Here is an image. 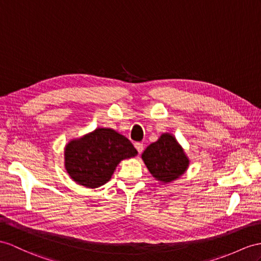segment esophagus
<instances>
[{"mask_svg": "<svg viewBox=\"0 0 261 261\" xmlns=\"http://www.w3.org/2000/svg\"><path fill=\"white\" fill-rule=\"evenodd\" d=\"M134 146H135V148L137 149L138 154H141V152H142V151H143V149H144V145H143L142 143H135V144H134Z\"/></svg>", "mask_w": 261, "mask_h": 261, "instance_id": "obj_1", "label": "esophagus"}]
</instances>
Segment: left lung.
<instances>
[{
    "mask_svg": "<svg viewBox=\"0 0 261 261\" xmlns=\"http://www.w3.org/2000/svg\"><path fill=\"white\" fill-rule=\"evenodd\" d=\"M142 158L152 177L164 184L179 178L189 165L181 146L167 133L150 144L144 150Z\"/></svg>",
    "mask_w": 261,
    "mask_h": 261,
    "instance_id": "obj_1",
    "label": "left lung"
}]
</instances>
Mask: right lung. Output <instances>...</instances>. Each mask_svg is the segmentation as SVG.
Wrapping results in <instances>:
<instances>
[{
	"label": "right lung",
	"instance_id": "1",
	"mask_svg": "<svg viewBox=\"0 0 261 261\" xmlns=\"http://www.w3.org/2000/svg\"><path fill=\"white\" fill-rule=\"evenodd\" d=\"M65 168L71 178L87 188H97L112 178L120 161L137 155L128 138L111 128H97L65 147Z\"/></svg>",
	"mask_w": 261,
	"mask_h": 261
}]
</instances>
